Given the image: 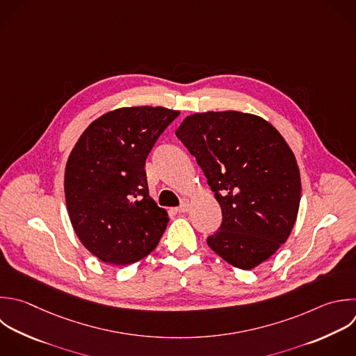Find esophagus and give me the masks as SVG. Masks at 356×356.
<instances>
[{
  "mask_svg": "<svg viewBox=\"0 0 356 356\" xmlns=\"http://www.w3.org/2000/svg\"><path fill=\"white\" fill-rule=\"evenodd\" d=\"M188 209H189V199L184 197V199L181 200L179 207H177L175 211H177V213H185V211H188Z\"/></svg>",
  "mask_w": 356,
  "mask_h": 356,
  "instance_id": "1",
  "label": "esophagus"
}]
</instances>
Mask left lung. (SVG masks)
<instances>
[{"label": "left lung", "mask_w": 356, "mask_h": 356, "mask_svg": "<svg viewBox=\"0 0 356 356\" xmlns=\"http://www.w3.org/2000/svg\"><path fill=\"white\" fill-rule=\"evenodd\" d=\"M175 135L196 157L222 211L207 245L242 270L273 256L300 202L299 168L281 134L253 114L209 111L186 117Z\"/></svg>", "instance_id": "left-lung-1"}]
</instances>
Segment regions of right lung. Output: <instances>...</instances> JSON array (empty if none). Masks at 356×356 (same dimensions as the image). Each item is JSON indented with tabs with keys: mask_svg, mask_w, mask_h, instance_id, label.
Instances as JSON below:
<instances>
[{
	"mask_svg": "<svg viewBox=\"0 0 356 356\" xmlns=\"http://www.w3.org/2000/svg\"><path fill=\"white\" fill-rule=\"evenodd\" d=\"M179 111L122 107L93 121L72 149L64 178L71 224L104 263L127 266L153 252L170 221L150 197L145 163Z\"/></svg>",
	"mask_w": 356,
	"mask_h": 356,
	"instance_id": "1",
	"label": "right lung"
}]
</instances>
